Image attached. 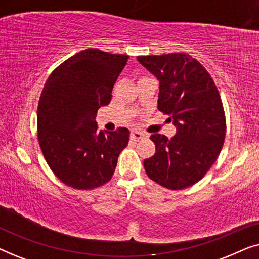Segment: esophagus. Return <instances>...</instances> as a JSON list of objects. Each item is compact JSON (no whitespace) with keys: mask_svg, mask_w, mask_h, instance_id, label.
Instances as JSON below:
<instances>
[{"mask_svg":"<svg viewBox=\"0 0 259 259\" xmlns=\"http://www.w3.org/2000/svg\"><path fill=\"white\" fill-rule=\"evenodd\" d=\"M145 137H146V134L143 132H139V131H132V132H131V138L134 140L143 139V138H145Z\"/></svg>","mask_w":259,"mask_h":259,"instance_id":"1","label":"esophagus"}]
</instances>
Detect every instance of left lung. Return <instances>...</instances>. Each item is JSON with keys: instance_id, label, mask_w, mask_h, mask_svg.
<instances>
[{"instance_id": "obj_1", "label": "left lung", "mask_w": 259, "mask_h": 259, "mask_svg": "<svg viewBox=\"0 0 259 259\" xmlns=\"http://www.w3.org/2000/svg\"><path fill=\"white\" fill-rule=\"evenodd\" d=\"M137 59L159 80L158 109L177 127L172 139L152 134L155 153L144 160L145 171L166 189H186L206 175L222 151L226 120L221 95L207 70L189 54Z\"/></svg>"}]
</instances>
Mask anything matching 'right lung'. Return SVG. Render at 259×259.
<instances>
[{"label":"right lung","mask_w":259,"mask_h":259,"mask_svg":"<svg viewBox=\"0 0 259 259\" xmlns=\"http://www.w3.org/2000/svg\"><path fill=\"white\" fill-rule=\"evenodd\" d=\"M128 55L88 48L53 70L37 107V137L53 173L67 186L93 190L111 180L130 131H98V109L111 102L112 90Z\"/></svg>","instance_id":"right-lung-1"}]
</instances>
